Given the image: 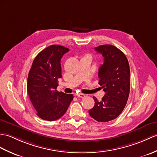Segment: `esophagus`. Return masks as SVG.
<instances>
[{
  "label": "esophagus",
  "mask_w": 157,
  "mask_h": 157,
  "mask_svg": "<svg viewBox=\"0 0 157 157\" xmlns=\"http://www.w3.org/2000/svg\"><path fill=\"white\" fill-rule=\"evenodd\" d=\"M76 96H77L78 98H85V95L83 94H76Z\"/></svg>",
  "instance_id": "obj_1"
}]
</instances>
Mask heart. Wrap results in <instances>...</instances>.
Segmentation results:
<instances>
[{"instance_id":"heart-1","label":"heart","mask_w":157,"mask_h":157,"mask_svg":"<svg viewBox=\"0 0 157 157\" xmlns=\"http://www.w3.org/2000/svg\"><path fill=\"white\" fill-rule=\"evenodd\" d=\"M84 57H89V58H90V55H88V54H87V55H86V56H84Z\"/></svg>"}]
</instances>
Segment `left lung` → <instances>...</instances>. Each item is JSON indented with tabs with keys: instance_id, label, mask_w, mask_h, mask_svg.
I'll use <instances>...</instances> for the list:
<instances>
[{
	"instance_id": "1",
	"label": "left lung",
	"mask_w": 157,
	"mask_h": 157,
	"mask_svg": "<svg viewBox=\"0 0 157 157\" xmlns=\"http://www.w3.org/2000/svg\"><path fill=\"white\" fill-rule=\"evenodd\" d=\"M94 49L104 57L98 70V83L105 95L100 101L94 96L95 104L88 112L96 121L105 122L117 118L126 106L130 93V67L124 53L115 46L103 45Z\"/></svg>"
}]
</instances>
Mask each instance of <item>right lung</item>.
I'll list each match as a JSON object with an SVG mask.
<instances>
[{
	"label": "right lung",
	"instance_id": "right-lung-1",
	"mask_svg": "<svg viewBox=\"0 0 157 157\" xmlns=\"http://www.w3.org/2000/svg\"><path fill=\"white\" fill-rule=\"evenodd\" d=\"M70 49L58 45L47 47L33 62L27 79V93L40 118L54 121L66 112L74 98L73 94L57 90L61 78V59Z\"/></svg>",
	"mask_w": 157,
	"mask_h": 157
}]
</instances>
